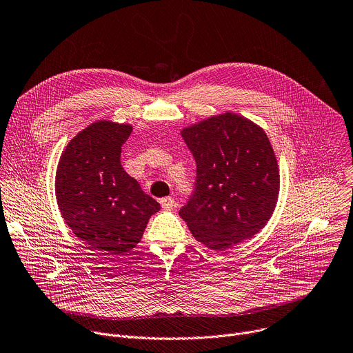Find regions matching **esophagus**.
<instances>
[{"label":"esophagus","instance_id":"34e87169","mask_svg":"<svg viewBox=\"0 0 353 353\" xmlns=\"http://www.w3.org/2000/svg\"><path fill=\"white\" fill-rule=\"evenodd\" d=\"M160 204L163 208H173L174 200L172 197H163V199H160Z\"/></svg>","mask_w":353,"mask_h":353}]
</instances>
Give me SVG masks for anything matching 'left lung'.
<instances>
[{"label": "left lung", "mask_w": 353, "mask_h": 353, "mask_svg": "<svg viewBox=\"0 0 353 353\" xmlns=\"http://www.w3.org/2000/svg\"><path fill=\"white\" fill-rule=\"evenodd\" d=\"M197 164L196 194L180 216L197 241L223 251L270 221L279 194L278 161L264 129L225 112L180 132Z\"/></svg>", "instance_id": "1"}]
</instances>
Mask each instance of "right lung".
Returning a JSON list of instances; mask_svg holds the SVG:
<instances>
[{"mask_svg": "<svg viewBox=\"0 0 353 353\" xmlns=\"http://www.w3.org/2000/svg\"><path fill=\"white\" fill-rule=\"evenodd\" d=\"M133 126L97 121L63 149L55 174L61 216L75 236L106 255L133 250L160 204L143 193L121 164Z\"/></svg>", "mask_w": 353, "mask_h": 353, "instance_id": "add662e5", "label": "right lung"}]
</instances>
